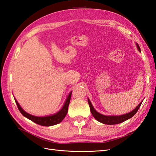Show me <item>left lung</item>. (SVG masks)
<instances>
[{"instance_id": "obj_1", "label": "left lung", "mask_w": 156, "mask_h": 156, "mask_svg": "<svg viewBox=\"0 0 156 156\" xmlns=\"http://www.w3.org/2000/svg\"><path fill=\"white\" fill-rule=\"evenodd\" d=\"M136 45H137L138 50L141 51L140 46H139V45L137 44H136ZM88 102L89 106H90V111H91V113H92V116H93V117L96 119H97L98 121H99L100 122H102V123H103V124H106V125H116V124L121 123V122L127 121V120H128V119H131L132 117H133V116L136 114V112L139 110V108H140L143 101H142L138 105L137 107L135 108L134 110L131 111L130 112H129V113L122 115H119V116H107V115H104L99 113V112H98L94 108L93 106H92V105L91 103V102L90 101V100H89L88 98Z\"/></svg>"}]
</instances>
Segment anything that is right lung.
<instances>
[{"instance_id":"add662e5","label":"right lung","mask_w":156,"mask_h":156,"mask_svg":"<svg viewBox=\"0 0 156 156\" xmlns=\"http://www.w3.org/2000/svg\"><path fill=\"white\" fill-rule=\"evenodd\" d=\"M72 95V92H69L68 98H66V101L65 103L63 106V107L59 110L58 112H56L55 114H54L52 115L46 116V117H36V116H34L32 115H30L27 113V112H25L23 109L21 108V106L18 103L17 101L15 98V101L17 107L19 108V111L21 112V113L29 119H30L33 122H35L39 125L42 126H46V127H49V126H52L57 125L59 122H62L63 119H64L66 117V115H67V112L68 111V106L69 104V101H70Z\"/></svg>"}]
</instances>
